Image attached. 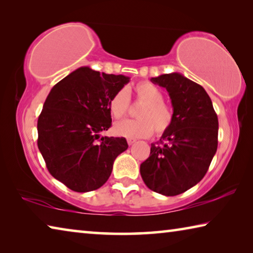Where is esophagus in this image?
Instances as JSON below:
<instances>
[{"label":"esophagus","mask_w":253,"mask_h":253,"mask_svg":"<svg viewBox=\"0 0 253 253\" xmlns=\"http://www.w3.org/2000/svg\"><path fill=\"white\" fill-rule=\"evenodd\" d=\"M127 143H128V145H132V144H134V143H136V139L128 138V139H127Z\"/></svg>","instance_id":"34e87169"}]
</instances>
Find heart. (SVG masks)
<instances>
[{
	"mask_svg": "<svg viewBox=\"0 0 253 253\" xmlns=\"http://www.w3.org/2000/svg\"><path fill=\"white\" fill-rule=\"evenodd\" d=\"M134 97L136 102L142 106L137 110L138 119L123 121L114 126L116 135L127 138H144L151 136L154 129L157 135L164 134L172 126L174 114L170 107L163 100L164 95L155 84L148 81H140L131 87L130 90H118L108 101V110L116 121L124 118L129 110V98Z\"/></svg>",
	"mask_w": 253,
	"mask_h": 253,
	"instance_id": "1",
	"label": "heart"
}]
</instances>
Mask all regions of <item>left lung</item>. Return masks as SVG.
<instances>
[{
    "mask_svg": "<svg viewBox=\"0 0 253 253\" xmlns=\"http://www.w3.org/2000/svg\"><path fill=\"white\" fill-rule=\"evenodd\" d=\"M151 81L168 90L174 119L160 142L152 144L149 157L140 164V175L152 191L174 196L207 174L216 153L219 121L202 85L177 72Z\"/></svg>",
    "mask_w": 253,
    "mask_h": 253,
    "instance_id": "8db88e82",
    "label": "left lung"
}]
</instances>
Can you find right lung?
<instances>
[{
  "label": "right lung",
  "mask_w": 253,
  "mask_h": 253,
  "mask_svg": "<svg viewBox=\"0 0 253 253\" xmlns=\"http://www.w3.org/2000/svg\"><path fill=\"white\" fill-rule=\"evenodd\" d=\"M129 78L83 67L51 89L38 119V147L54 178L75 192H90L109 178L125 152L124 137H100L111 126L108 101Z\"/></svg>",
  "instance_id": "right-lung-1"
}]
</instances>
